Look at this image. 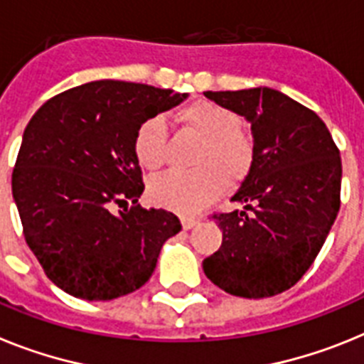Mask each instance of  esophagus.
<instances>
[{
  "label": "esophagus",
  "instance_id": "obj_1",
  "mask_svg": "<svg viewBox=\"0 0 364 364\" xmlns=\"http://www.w3.org/2000/svg\"><path fill=\"white\" fill-rule=\"evenodd\" d=\"M181 225H183V229L188 230V229H192V227L198 225V220H196V218L185 216V218H181Z\"/></svg>",
  "mask_w": 364,
  "mask_h": 364
}]
</instances>
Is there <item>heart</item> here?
Segmentation results:
<instances>
[{"instance_id": "obj_1", "label": "heart", "mask_w": 364, "mask_h": 364, "mask_svg": "<svg viewBox=\"0 0 364 364\" xmlns=\"http://www.w3.org/2000/svg\"><path fill=\"white\" fill-rule=\"evenodd\" d=\"M185 132L200 141L192 159L194 172H170L159 176L148 186L156 205L181 214L198 213L216 200L223 186L242 185L255 166V141L242 129V119L235 109L213 102L196 100L176 113ZM166 122L151 115L137 126L134 154L146 170H159L166 161Z\"/></svg>"}]
</instances>
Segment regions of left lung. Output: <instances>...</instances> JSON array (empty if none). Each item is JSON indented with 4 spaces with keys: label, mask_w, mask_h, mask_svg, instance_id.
Segmentation results:
<instances>
[{
    "label": "left lung",
    "mask_w": 364,
    "mask_h": 364,
    "mask_svg": "<svg viewBox=\"0 0 364 364\" xmlns=\"http://www.w3.org/2000/svg\"><path fill=\"white\" fill-rule=\"evenodd\" d=\"M205 97L251 122L257 156L230 198L243 208L213 216L223 242L205 258L203 271L235 296L278 295L311 267L339 213V148L317 113L277 90Z\"/></svg>",
    "instance_id": "8db88e82"
}]
</instances>
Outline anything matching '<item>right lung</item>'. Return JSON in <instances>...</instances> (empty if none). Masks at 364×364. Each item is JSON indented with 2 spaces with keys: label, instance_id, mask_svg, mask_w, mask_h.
<instances>
[{
  "label": "right lung",
  "instance_id": "add662e5",
  "mask_svg": "<svg viewBox=\"0 0 364 364\" xmlns=\"http://www.w3.org/2000/svg\"><path fill=\"white\" fill-rule=\"evenodd\" d=\"M188 93L97 80L47 100L23 132L12 196L23 236L53 284L84 300H112L148 282L178 216L137 203L134 154L144 119ZM127 207L113 215V206ZM132 207L127 208V205Z\"/></svg>",
  "mask_w": 364,
  "mask_h": 364
}]
</instances>
